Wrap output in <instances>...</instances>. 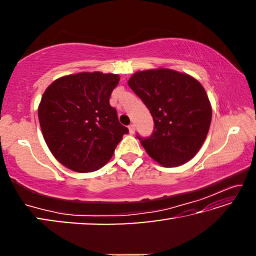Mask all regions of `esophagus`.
Listing matches in <instances>:
<instances>
[{
	"label": "esophagus",
	"instance_id": "34e87169",
	"mask_svg": "<svg viewBox=\"0 0 256 256\" xmlns=\"http://www.w3.org/2000/svg\"><path fill=\"white\" fill-rule=\"evenodd\" d=\"M128 131L131 134H133L134 132H136V126H134V124H130L128 125Z\"/></svg>",
	"mask_w": 256,
	"mask_h": 256
}]
</instances>
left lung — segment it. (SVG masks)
I'll use <instances>...</instances> for the list:
<instances>
[{"instance_id": "1", "label": "left lung", "mask_w": 256, "mask_h": 256, "mask_svg": "<svg viewBox=\"0 0 256 256\" xmlns=\"http://www.w3.org/2000/svg\"><path fill=\"white\" fill-rule=\"evenodd\" d=\"M128 84L154 118V134L141 138L151 158L164 167L180 166L196 156L209 132L212 108L196 78L172 68L138 71Z\"/></svg>"}]
</instances>
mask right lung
<instances>
[{
    "instance_id": "add662e5",
    "label": "right lung",
    "mask_w": 256,
    "mask_h": 256,
    "mask_svg": "<svg viewBox=\"0 0 256 256\" xmlns=\"http://www.w3.org/2000/svg\"><path fill=\"white\" fill-rule=\"evenodd\" d=\"M118 82L114 73L79 72L60 76L46 88L38 106L42 133L52 154L68 170L102 168L128 132L110 105Z\"/></svg>"
}]
</instances>
